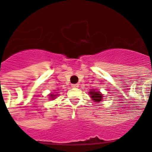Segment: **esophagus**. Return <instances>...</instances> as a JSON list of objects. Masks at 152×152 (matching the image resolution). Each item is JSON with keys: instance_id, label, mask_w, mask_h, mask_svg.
<instances>
[{"instance_id": "34e87169", "label": "esophagus", "mask_w": 152, "mask_h": 152, "mask_svg": "<svg viewBox=\"0 0 152 152\" xmlns=\"http://www.w3.org/2000/svg\"><path fill=\"white\" fill-rule=\"evenodd\" d=\"M78 84H72V88H78Z\"/></svg>"}]
</instances>
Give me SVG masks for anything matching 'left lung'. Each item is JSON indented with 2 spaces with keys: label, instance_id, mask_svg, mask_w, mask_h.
I'll return each instance as SVG.
<instances>
[{
  "label": "left lung",
  "instance_id": "left-lung-1",
  "mask_svg": "<svg viewBox=\"0 0 152 152\" xmlns=\"http://www.w3.org/2000/svg\"><path fill=\"white\" fill-rule=\"evenodd\" d=\"M89 94L91 95V97L94 102H100L103 100V94L100 91H95V90H91L89 92Z\"/></svg>",
  "mask_w": 152,
  "mask_h": 152
}]
</instances>
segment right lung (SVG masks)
<instances>
[{
	"mask_svg": "<svg viewBox=\"0 0 152 152\" xmlns=\"http://www.w3.org/2000/svg\"><path fill=\"white\" fill-rule=\"evenodd\" d=\"M49 96H50V99H54V98H56V96H57V95L53 94H50Z\"/></svg>",
	"mask_w": 152,
	"mask_h": 152,
	"instance_id": "add662e5",
	"label": "right lung"
}]
</instances>
